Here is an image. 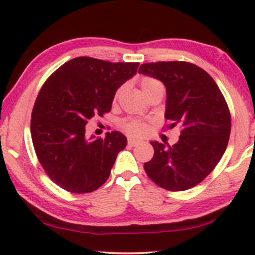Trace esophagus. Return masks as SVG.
Masks as SVG:
<instances>
[{
    "instance_id": "34e87169",
    "label": "esophagus",
    "mask_w": 255,
    "mask_h": 255,
    "mask_svg": "<svg viewBox=\"0 0 255 255\" xmlns=\"http://www.w3.org/2000/svg\"><path fill=\"white\" fill-rule=\"evenodd\" d=\"M138 144H140V140L139 139H135V138H132V137H129L128 138V145L136 146V145H138Z\"/></svg>"
}]
</instances>
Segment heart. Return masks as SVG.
I'll return each mask as SVG.
<instances>
[{
    "label": "heart",
    "mask_w": 255,
    "mask_h": 255,
    "mask_svg": "<svg viewBox=\"0 0 255 255\" xmlns=\"http://www.w3.org/2000/svg\"><path fill=\"white\" fill-rule=\"evenodd\" d=\"M139 86L140 88H142L143 93L145 94L147 90L154 88V87L157 86H161V83L153 78L143 77L139 80ZM120 93H121V88H119L116 91L115 100H117V98L119 97ZM123 128L127 134L131 136H136V137H140V136H143L147 130H149V125L146 123H143V121L140 120H126L123 124Z\"/></svg>",
    "instance_id": "obj_1"
}]
</instances>
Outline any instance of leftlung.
<instances>
[{"instance_id": "8db88e82", "label": "left lung", "mask_w": 255, "mask_h": 255, "mask_svg": "<svg viewBox=\"0 0 255 255\" xmlns=\"http://www.w3.org/2000/svg\"><path fill=\"white\" fill-rule=\"evenodd\" d=\"M138 73L164 83L168 128H181L178 142L172 146L152 140L154 154L144 164L145 173L169 191L195 187L227 149L231 118L225 97L206 71L188 62L142 64Z\"/></svg>"}]
</instances>
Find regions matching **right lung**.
<instances>
[{"label": "right lung", "mask_w": 255, "mask_h": 255, "mask_svg": "<svg viewBox=\"0 0 255 255\" xmlns=\"http://www.w3.org/2000/svg\"><path fill=\"white\" fill-rule=\"evenodd\" d=\"M138 65L78 57L44 82L32 111L30 135L41 166L60 188L88 193L109 178L126 136L111 131L105 138H88L85 127L91 118L111 111L116 91Z\"/></svg>", "instance_id": "right-lung-1"}]
</instances>
